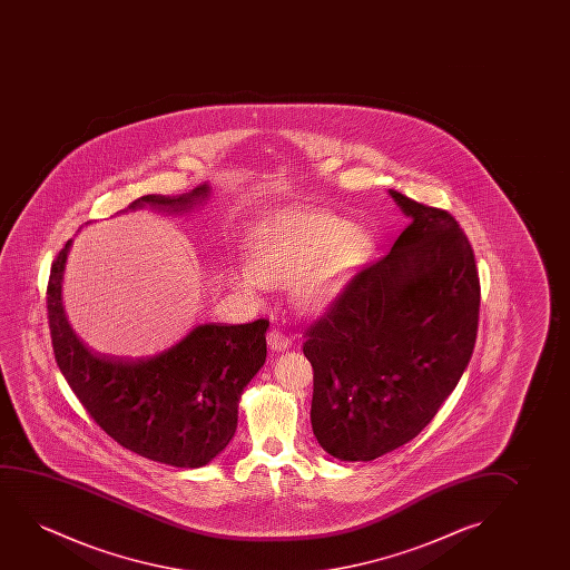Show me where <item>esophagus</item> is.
I'll list each match as a JSON object with an SVG mask.
<instances>
[{
    "instance_id": "esophagus-1",
    "label": "esophagus",
    "mask_w": 570,
    "mask_h": 570,
    "mask_svg": "<svg viewBox=\"0 0 570 570\" xmlns=\"http://www.w3.org/2000/svg\"><path fill=\"white\" fill-rule=\"evenodd\" d=\"M266 341H268V346L273 348V351H286V348H289L292 346V336L286 335L284 331H281V328H271L268 331V336H266Z\"/></svg>"
}]
</instances>
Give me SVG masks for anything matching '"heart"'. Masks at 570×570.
I'll return each mask as SVG.
<instances>
[{"label": "heart", "mask_w": 570, "mask_h": 570, "mask_svg": "<svg viewBox=\"0 0 570 570\" xmlns=\"http://www.w3.org/2000/svg\"><path fill=\"white\" fill-rule=\"evenodd\" d=\"M370 253V235L346 219L317 212L288 214L253 239L249 268L235 282L249 294L273 284H294L302 304H320Z\"/></svg>", "instance_id": "1"}]
</instances>
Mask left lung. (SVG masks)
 <instances>
[{"mask_svg": "<svg viewBox=\"0 0 570 570\" xmlns=\"http://www.w3.org/2000/svg\"><path fill=\"white\" fill-rule=\"evenodd\" d=\"M411 224L304 328L312 429L336 460L372 461L421 434L475 348L481 282L452 214L390 190Z\"/></svg>", "mask_w": 570, "mask_h": 570, "instance_id": "obj_1", "label": "left lung"}]
</instances>
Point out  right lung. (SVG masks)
I'll use <instances>...</instances> for the list:
<instances>
[{
  "label": "right lung",
  "instance_id": "1",
  "mask_svg": "<svg viewBox=\"0 0 570 570\" xmlns=\"http://www.w3.org/2000/svg\"><path fill=\"white\" fill-rule=\"evenodd\" d=\"M206 185L180 196H141L125 210H185ZM71 242L50 268L48 327L55 358L89 416L115 442L173 468H203L234 438L243 387L266 360L268 320L198 325L156 356L122 360L89 351L63 315L60 282Z\"/></svg>",
  "mask_w": 570,
  "mask_h": 570
}]
</instances>
